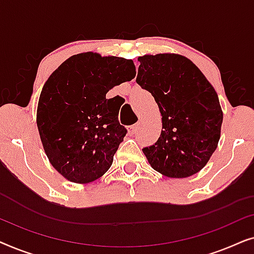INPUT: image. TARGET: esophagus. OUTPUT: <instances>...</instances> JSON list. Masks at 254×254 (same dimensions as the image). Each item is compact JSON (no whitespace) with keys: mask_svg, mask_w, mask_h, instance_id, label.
Instances as JSON below:
<instances>
[{"mask_svg":"<svg viewBox=\"0 0 254 254\" xmlns=\"http://www.w3.org/2000/svg\"><path fill=\"white\" fill-rule=\"evenodd\" d=\"M138 125H140V124H135V125H133V126H130L129 129H128V133H129L130 135H134L135 133H136L137 128H138Z\"/></svg>","mask_w":254,"mask_h":254,"instance_id":"1","label":"esophagus"}]
</instances>
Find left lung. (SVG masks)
<instances>
[{
    "label": "left lung",
    "instance_id": "obj_1",
    "mask_svg": "<svg viewBox=\"0 0 254 254\" xmlns=\"http://www.w3.org/2000/svg\"><path fill=\"white\" fill-rule=\"evenodd\" d=\"M137 60L136 83L151 93L162 114L161 136L142 151L151 168L169 178L195 175L221 136L223 112L214 86L183 55L147 54Z\"/></svg>",
    "mask_w": 254,
    "mask_h": 254
}]
</instances>
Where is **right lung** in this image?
Segmentation results:
<instances>
[{"mask_svg": "<svg viewBox=\"0 0 254 254\" xmlns=\"http://www.w3.org/2000/svg\"><path fill=\"white\" fill-rule=\"evenodd\" d=\"M135 75L131 60L85 52L67 59L44 84L38 130L48 161L69 182H95L111 168L127 130L106 93Z\"/></svg>", "mask_w": 254, "mask_h": 254, "instance_id": "1", "label": "right lung"}]
</instances>
